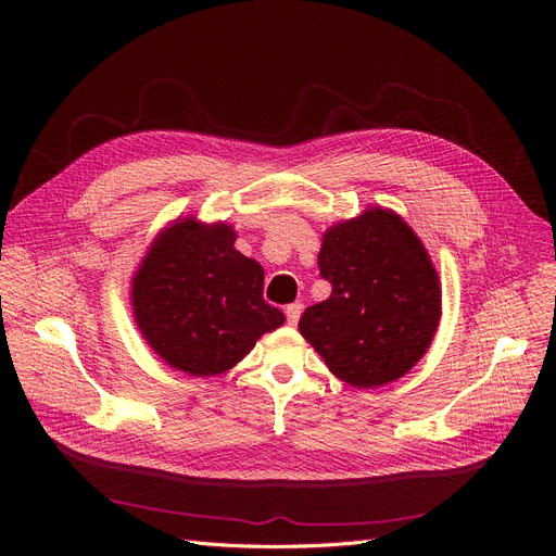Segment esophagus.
<instances>
[{"mask_svg": "<svg viewBox=\"0 0 556 556\" xmlns=\"http://www.w3.org/2000/svg\"><path fill=\"white\" fill-rule=\"evenodd\" d=\"M302 304H288L286 306V317H288V325H298L300 323V317H302Z\"/></svg>", "mask_w": 556, "mask_h": 556, "instance_id": "1", "label": "esophagus"}]
</instances>
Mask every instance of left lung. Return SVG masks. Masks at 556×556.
Instances as JSON below:
<instances>
[{"instance_id":"obj_1","label":"left lung","mask_w":556,"mask_h":556,"mask_svg":"<svg viewBox=\"0 0 556 556\" xmlns=\"http://www.w3.org/2000/svg\"><path fill=\"white\" fill-rule=\"evenodd\" d=\"M317 266L331 295L304 311L300 333L331 374L371 390L410 371L442 317L440 275L415 229L367 207L325 231Z\"/></svg>"}]
</instances>
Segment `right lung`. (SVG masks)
<instances>
[{
  "label": "right lung",
  "mask_w": 556,
  "mask_h": 556,
  "mask_svg": "<svg viewBox=\"0 0 556 556\" xmlns=\"http://www.w3.org/2000/svg\"><path fill=\"white\" fill-rule=\"evenodd\" d=\"M225 220H170L130 283L135 325L175 371L218 376L241 363L286 315L263 300V268L233 248Z\"/></svg>",
  "instance_id": "obj_1"
}]
</instances>
